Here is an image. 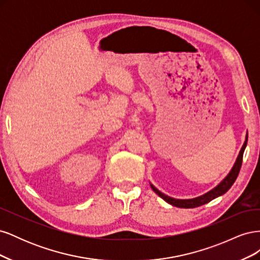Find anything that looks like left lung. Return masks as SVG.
Returning <instances> with one entry per match:
<instances>
[{
	"mask_svg": "<svg viewBox=\"0 0 260 260\" xmlns=\"http://www.w3.org/2000/svg\"><path fill=\"white\" fill-rule=\"evenodd\" d=\"M247 139H248V133H246L245 142H244V144L241 148V151L238 155V158H237V160H235L233 167L230 170L229 174H228L221 181H220V182L215 187H212L211 190H209L205 194L200 195V196H198V198H194V199L181 200V199H174V198H171V196H168L166 194L161 193L159 190H157V188L152 183H149V184H151L152 190L157 195L160 196V198L164 201H166L168 204H170V205L176 206V207H180V208L199 207V206L204 205V204L209 203L210 201L219 198V196H221L222 194H224L228 190H229V188L232 186V184L234 183V181L237 180V178L239 176V172H240V169H241V166H242L243 154H244V151H245V147H246V144H247Z\"/></svg>",
	"mask_w": 260,
	"mask_h": 260,
	"instance_id": "left-lung-1",
	"label": "left lung"
}]
</instances>
